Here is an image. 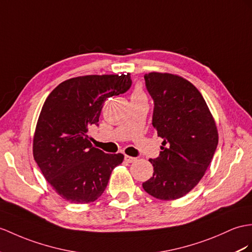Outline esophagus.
Instances as JSON below:
<instances>
[{
  "label": "esophagus",
  "instance_id": "1",
  "mask_svg": "<svg viewBox=\"0 0 252 252\" xmlns=\"http://www.w3.org/2000/svg\"><path fill=\"white\" fill-rule=\"evenodd\" d=\"M125 161L131 163V162H133V161H136V158L131 157V156H128V155H125Z\"/></svg>",
  "mask_w": 252,
  "mask_h": 252
}]
</instances>
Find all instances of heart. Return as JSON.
<instances>
[{
    "instance_id": "obj_1",
    "label": "heart",
    "mask_w": 252,
    "mask_h": 252,
    "mask_svg": "<svg viewBox=\"0 0 252 252\" xmlns=\"http://www.w3.org/2000/svg\"><path fill=\"white\" fill-rule=\"evenodd\" d=\"M131 97H145V95L143 94V92L141 91V90H136L132 93Z\"/></svg>"
}]
</instances>
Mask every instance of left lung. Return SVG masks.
<instances>
[{"label": "left lung", "mask_w": 252, "mask_h": 252, "mask_svg": "<svg viewBox=\"0 0 252 252\" xmlns=\"http://www.w3.org/2000/svg\"><path fill=\"white\" fill-rule=\"evenodd\" d=\"M144 79L154 100L152 124L163 141L159 157L150 159L154 173L142 186L154 198L175 200L203 177L217 149V127L203 96L186 79L160 72Z\"/></svg>", "instance_id": "left-lung-1"}]
</instances>
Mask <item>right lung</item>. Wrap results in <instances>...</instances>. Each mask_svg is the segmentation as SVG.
<instances>
[{
    "label": "right lung",
    "mask_w": 252,
    "mask_h": 252,
    "mask_svg": "<svg viewBox=\"0 0 252 252\" xmlns=\"http://www.w3.org/2000/svg\"><path fill=\"white\" fill-rule=\"evenodd\" d=\"M130 75H92L59 84L42 106L33 155L45 179L63 199L84 204L100 197L124 155L106 154L92 145L88 131L96 125L103 102L131 87Z\"/></svg>",
    "instance_id": "add662e5"
}]
</instances>
